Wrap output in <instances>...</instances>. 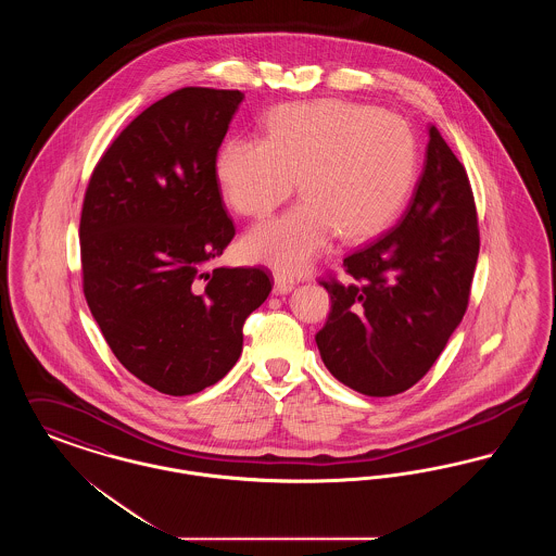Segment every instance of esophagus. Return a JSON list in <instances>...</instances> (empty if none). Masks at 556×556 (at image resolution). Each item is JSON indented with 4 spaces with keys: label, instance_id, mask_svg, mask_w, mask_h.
<instances>
[{
    "label": "esophagus",
    "instance_id": "esophagus-1",
    "mask_svg": "<svg viewBox=\"0 0 556 556\" xmlns=\"http://www.w3.org/2000/svg\"><path fill=\"white\" fill-rule=\"evenodd\" d=\"M275 283H273V293L275 295H286V293H290L293 288H295V283L288 279V277H283V275H275V279H273Z\"/></svg>",
    "mask_w": 556,
    "mask_h": 556
}]
</instances>
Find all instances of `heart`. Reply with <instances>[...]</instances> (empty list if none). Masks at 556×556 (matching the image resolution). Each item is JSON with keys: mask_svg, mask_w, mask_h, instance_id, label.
Listing matches in <instances>:
<instances>
[{"mask_svg": "<svg viewBox=\"0 0 556 556\" xmlns=\"http://www.w3.org/2000/svg\"><path fill=\"white\" fill-rule=\"evenodd\" d=\"M419 152L410 127L390 112L344 100L277 108L265 139L229 137L216 152L223 202L241 216H265L295 187L302 200L241 239V254L279 275L306 270L340 233H381L408 202Z\"/></svg>", "mask_w": 556, "mask_h": 556, "instance_id": "b5f03b06", "label": "heart"}]
</instances>
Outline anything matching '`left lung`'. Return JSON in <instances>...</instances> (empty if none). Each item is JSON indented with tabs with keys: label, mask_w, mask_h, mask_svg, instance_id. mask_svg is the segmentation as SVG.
<instances>
[{
	"label": "left lung",
	"mask_w": 556,
	"mask_h": 556,
	"mask_svg": "<svg viewBox=\"0 0 556 556\" xmlns=\"http://www.w3.org/2000/svg\"><path fill=\"white\" fill-rule=\"evenodd\" d=\"M479 254L465 166L435 127L424 173L394 229L344 258L348 281H323L331 313L315 336L329 372L365 396L413 388L467 311Z\"/></svg>",
	"instance_id": "8db88e82"
}]
</instances>
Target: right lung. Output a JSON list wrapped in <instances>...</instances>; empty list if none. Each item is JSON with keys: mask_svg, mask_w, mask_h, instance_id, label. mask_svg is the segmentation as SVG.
<instances>
[{"mask_svg": "<svg viewBox=\"0 0 556 556\" xmlns=\"http://www.w3.org/2000/svg\"><path fill=\"white\" fill-rule=\"evenodd\" d=\"M241 91L186 87L143 110L98 162L80 214L83 291L125 369L189 396L238 363L263 268L208 270L236 236L214 159Z\"/></svg>", "mask_w": 556, "mask_h": 556, "instance_id": "right-lung-1", "label": "right lung"}]
</instances>
